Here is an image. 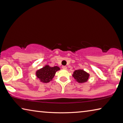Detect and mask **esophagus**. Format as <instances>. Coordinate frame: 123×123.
Returning a JSON list of instances; mask_svg holds the SVG:
<instances>
[{
	"label": "esophagus",
	"mask_w": 123,
	"mask_h": 123,
	"mask_svg": "<svg viewBox=\"0 0 123 123\" xmlns=\"http://www.w3.org/2000/svg\"><path fill=\"white\" fill-rule=\"evenodd\" d=\"M67 67L66 66H62V69H67Z\"/></svg>",
	"instance_id": "1"
}]
</instances>
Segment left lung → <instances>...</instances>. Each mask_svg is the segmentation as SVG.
<instances>
[{
  "label": "left lung",
  "instance_id": "8db88e82",
  "mask_svg": "<svg viewBox=\"0 0 123 123\" xmlns=\"http://www.w3.org/2000/svg\"><path fill=\"white\" fill-rule=\"evenodd\" d=\"M89 75L84 70L78 69L75 70L73 76L79 83L86 82L88 79Z\"/></svg>",
  "mask_w": 123,
  "mask_h": 123
}]
</instances>
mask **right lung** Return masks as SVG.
I'll list each match as a JSON object with an SVG mask.
<instances>
[{
	"label": "right lung",
	"instance_id": "obj_1",
	"mask_svg": "<svg viewBox=\"0 0 123 123\" xmlns=\"http://www.w3.org/2000/svg\"><path fill=\"white\" fill-rule=\"evenodd\" d=\"M60 69V68L57 66L51 67L47 65L37 70L36 72V76L37 78L39 79L41 82L47 83L53 79L56 72Z\"/></svg>",
	"mask_w": 123,
	"mask_h": 123
}]
</instances>
